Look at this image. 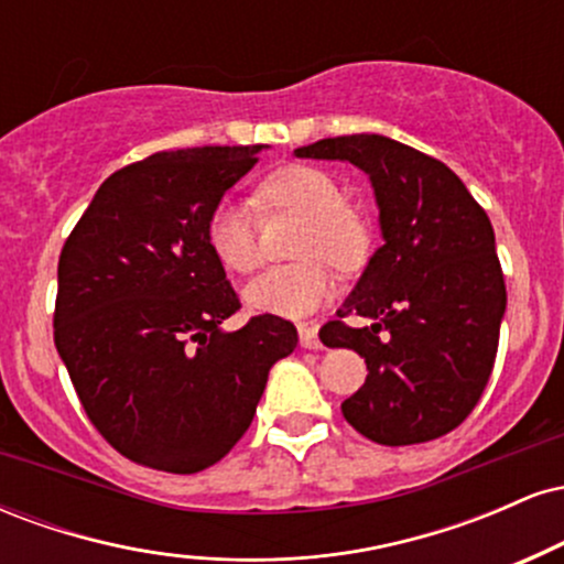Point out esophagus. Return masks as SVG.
Returning <instances> with one entry per match:
<instances>
[{"label": "esophagus", "instance_id": "34e87169", "mask_svg": "<svg viewBox=\"0 0 564 564\" xmlns=\"http://www.w3.org/2000/svg\"><path fill=\"white\" fill-rule=\"evenodd\" d=\"M300 345L304 349H318L321 339H318V328L310 326V323H302L300 326Z\"/></svg>", "mask_w": 564, "mask_h": 564}]
</instances>
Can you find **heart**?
<instances>
[{"label": "heart", "mask_w": 564, "mask_h": 564, "mask_svg": "<svg viewBox=\"0 0 564 564\" xmlns=\"http://www.w3.org/2000/svg\"><path fill=\"white\" fill-rule=\"evenodd\" d=\"M260 200L275 209L307 217L302 254L313 260L264 270L254 281L246 283L243 300L257 313L302 318L334 296V275L321 257L339 268L358 264L366 257V228L347 209L345 191L332 174L307 164H289L268 174L260 185ZM206 238L217 260L236 273H249L262 260L254 215L243 200H219L206 225Z\"/></svg>", "instance_id": "heart-1"}]
</instances>
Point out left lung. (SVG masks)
<instances>
[{"label":"left lung","instance_id":"8db88e82","mask_svg":"<svg viewBox=\"0 0 564 564\" xmlns=\"http://www.w3.org/2000/svg\"><path fill=\"white\" fill-rule=\"evenodd\" d=\"M294 156L349 161L368 174L381 243L336 310L326 347L355 349L368 377L341 413L379 445H413L456 430L494 371L507 286L494 225L443 161L384 134H345Z\"/></svg>","mask_w":564,"mask_h":564}]
</instances>
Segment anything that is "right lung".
Returning a JSON list of instances; mask_svg holds the SVG:
<instances>
[{"instance_id": "add662e5", "label": "right lung", "mask_w": 564, "mask_h": 564, "mask_svg": "<svg viewBox=\"0 0 564 564\" xmlns=\"http://www.w3.org/2000/svg\"><path fill=\"white\" fill-rule=\"evenodd\" d=\"M264 148L164 151L113 172L61 251L55 347L89 422L142 467L217 464L300 341L278 315L225 332L241 304L206 238Z\"/></svg>"}]
</instances>
